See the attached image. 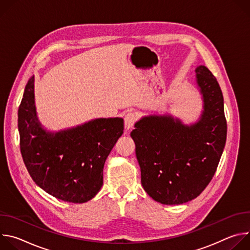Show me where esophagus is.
I'll return each instance as SVG.
<instances>
[{
  "instance_id": "34e87169",
  "label": "esophagus",
  "mask_w": 250,
  "mask_h": 250,
  "mask_svg": "<svg viewBox=\"0 0 250 250\" xmlns=\"http://www.w3.org/2000/svg\"><path fill=\"white\" fill-rule=\"evenodd\" d=\"M137 118H136V115L132 112L130 113H127L125 116V129H129L132 127V125L135 124Z\"/></svg>"
}]
</instances>
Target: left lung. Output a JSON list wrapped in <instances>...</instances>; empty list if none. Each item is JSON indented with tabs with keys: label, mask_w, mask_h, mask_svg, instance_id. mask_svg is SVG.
Returning a JSON list of instances; mask_svg holds the SVG:
<instances>
[{
	"label": "left lung",
	"mask_w": 250,
	"mask_h": 250,
	"mask_svg": "<svg viewBox=\"0 0 250 250\" xmlns=\"http://www.w3.org/2000/svg\"><path fill=\"white\" fill-rule=\"evenodd\" d=\"M203 95L200 120L186 125L171 116H149L130 135L141 171V185L156 202L180 205L197 198L218 168L227 140L221 87L206 66L196 68Z\"/></svg>",
	"instance_id": "obj_1"
}]
</instances>
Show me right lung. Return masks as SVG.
Segmentation results:
<instances>
[{
    "mask_svg": "<svg viewBox=\"0 0 250 250\" xmlns=\"http://www.w3.org/2000/svg\"><path fill=\"white\" fill-rule=\"evenodd\" d=\"M33 82L31 77L25 86L18 116L24 165L35 184L49 195L75 204L88 202L103 186L104 165L124 132V120L96 119L46 131L35 112Z\"/></svg>",
    "mask_w": 250,
    "mask_h": 250,
    "instance_id": "right-lung-1",
    "label": "right lung"
}]
</instances>
